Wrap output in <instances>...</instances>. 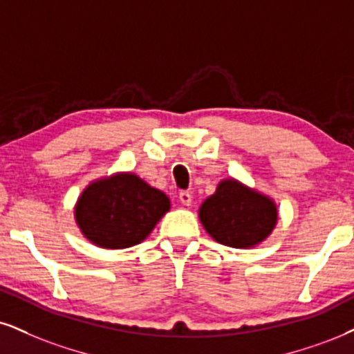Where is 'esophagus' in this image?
I'll list each match as a JSON object with an SVG mask.
<instances>
[{
    "instance_id": "34e87169",
    "label": "esophagus",
    "mask_w": 354,
    "mask_h": 354,
    "mask_svg": "<svg viewBox=\"0 0 354 354\" xmlns=\"http://www.w3.org/2000/svg\"><path fill=\"white\" fill-rule=\"evenodd\" d=\"M178 198H180V202L187 205V207L192 203V195H190V192H187V190H182L180 194H178Z\"/></svg>"
}]
</instances>
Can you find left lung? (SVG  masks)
<instances>
[{
	"label": "left lung",
	"mask_w": 354,
	"mask_h": 354,
	"mask_svg": "<svg viewBox=\"0 0 354 354\" xmlns=\"http://www.w3.org/2000/svg\"><path fill=\"white\" fill-rule=\"evenodd\" d=\"M200 221L220 244L252 248L272 233L277 208L270 198L248 189L234 178L220 182L200 207Z\"/></svg>",
	"instance_id": "8db88e82"
}]
</instances>
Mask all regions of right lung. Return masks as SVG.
I'll return each instance as SVG.
<instances>
[{"instance_id": "add662e5", "label": "right lung", "mask_w": 354, "mask_h": 354, "mask_svg": "<svg viewBox=\"0 0 354 354\" xmlns=\"http://www.w3.org/2000/svg\"><path fill=\"white\" fill-rule=\"evenodd\" d=\"M170 202L134 174H118L86 187L75 207L82 233L108 250L139 244L169 212Z\"/></svg>"}]
</instances>
